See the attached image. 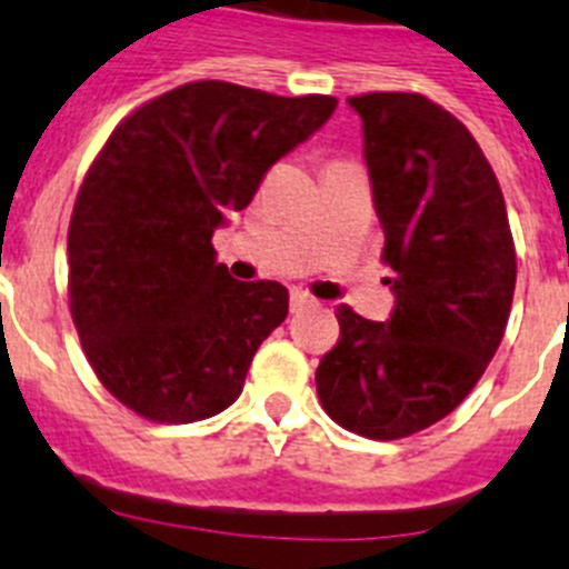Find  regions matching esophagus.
Wrapping results in <instances>:
<instances>
[{"label":"esophagus","instance_id":"esophagus-1","mask_svg":"<svg viewBox=\"0 0 569 569\" xmlns=\"http://www.w3.org/2000/svg\"><path fill=\"white\" fill-rule=\"evenodd\" d=\"M313 305L316 299L305 293V290H293V293H290V310H293V313H301V310L313 308Z\"/></svg>","mask_w":569,"mask_h":569}]
</instances>
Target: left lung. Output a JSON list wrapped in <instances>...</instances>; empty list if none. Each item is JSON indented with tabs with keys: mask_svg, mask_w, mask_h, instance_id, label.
<instances>
[{
	"mask_svg": "<svg viewBox=\"0 0 569 569\" xmlns=\"http://www.w3.org/2000/svg\"><path fill=\"white\" fill-rule=\"evenodd\" d=\"M385 230L396 308L370 321L341 305L319 361L330 419L367 439H405L467 399L501 345L516 290L505 196L479 142L421 93L347 99Z\"/></svg>",
	"mask_w": 569,
	"mask_h": 569,
	"instance_id": "obj_1",
	"label": "left lung"
}]
</instances>
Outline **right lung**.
<instances>
[{
    "label": "right lung",
    "instance_id": "add662e5",
    "mask_svg": "<svg viewBox=\"0 0 569 569\" xmlns=\"http://www.w3.org/2000/svg\"><path fill=\"white\" fill-rule=\"evenodd\" d=\"M333 110V97L188 82L99 150L70 216V316L93 373L133 413L188 425L239 399L288 288L236 281L210 239Z\"/></svg>",
    "mask_w": 569,
    "mask_h": 569
}]
</instances>
